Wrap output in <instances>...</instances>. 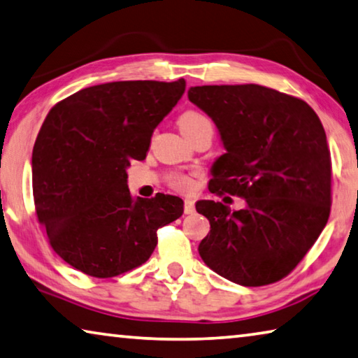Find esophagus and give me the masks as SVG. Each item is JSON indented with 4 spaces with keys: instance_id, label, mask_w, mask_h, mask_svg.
Returning <instances> with one entry per match:
<instances>
[{
    "instance_id": "1",
    "label": "esophagus",
    "mask_w": 358,
    "mask_h": 358,
    "mask_svg": "<svg viewBox=\"0 0 358 358\" xmlns=\"http://www.w3.org/2000/svg\"><path fill=\"white\" fill-rule=\"evenodd\" d=\"M184 212L185 214H193V212H195V201H193V199H185Z\"/></svg>"
}]
</instances>
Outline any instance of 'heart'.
Listing matches in <instances>:
<instances>
[{"label":"heart","instance_id":"b5f03b06","mask_svg":"<svg viewBox=\"0 0 358 358\" xmlns=\"http://www.w3.org/2000/svg\"><path fill=\"white\" fill-rule=\"evenodd\" d=\"M178 125L180 131H182V135L192 134V131H196L203 127H212V124L208 117L201 115V113L193 111V110L185 111L184 115L179 117ZM173 182L176 187H179V189H190L192 187V179L187 178V176H178Z\"/></svg>","mask_w":358,"mask_h":358}]
</instances>
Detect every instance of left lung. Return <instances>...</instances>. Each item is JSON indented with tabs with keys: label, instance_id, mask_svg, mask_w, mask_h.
Returning <instances> with one entry per match:
<instances>
[{
	"label": "left lung",
	"instance_id": "left-lung-1",
	"mask_svg": "<svg viewBox=\"0 0 358 358\" xmlns=\"http://www.w3.org/2000/svg\"><path fill=\"white\" fill-rule=\"evenodd\" d=\"M189 100L220 135L212 192L247 206L201 199L210 231L198 247L204 264L242 286L286 277L317 241L330 214L331 162L321 121L303 100L259 85L192 86Z\"/></svg>",
	"mask_w": 358,
	"mask_h": 358
}]
</instances>
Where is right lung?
Returning a JSON list of instances; mask_svg holds the SVG:
<instances>
[{
    "mask_svg": "<svg viewBox=\"0 0 358 358\" xmlns=\"http://www.w3.org/2000/svg\"><path fill=\"white\" fill-rule=\"evenodd\" d=\"M185 91V80L113 81L85 87L50 110L33 149L39 222L67 264L97 278L149 259L157 229L184 214L159 193L131 196L127 168L146 159L150 138Z\"/></svg>",
    "mask_w": 358,
    "mask_h": 358,
    "instance_id": "obj_1",
    "label": "right lung"
}]
</instances>
